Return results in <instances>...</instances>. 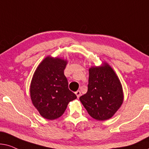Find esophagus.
<instances>
[{"label": "esophagus", "mask_w": 149, "mask_h": 149, "mask_svg": "<svg viewBox=\"0 0 149 149\" xmlns=\"http://www.w3.org/2000/svg\"><path fill=\"white\" fill-rule=\"evenodd\" d=\"M75 93H76V95L77 97H78V98L80 97V95H81V92H80V91H77Z\"/></svg>", "instance_id": "esophagus-1"}]
</instances>
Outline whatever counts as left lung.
<instances>
[{
    "label": "left lung",
    "mask_w": 149,
    "mask_h": 149,
    "mask_svg": "<svg viewBox=\"0 0 149 149\" xmlns=\"http://www.w3.org/2000/svg\"><path fill=\"white\" fill-rule=\"evenodd\" d=\"M104 65L89 69L88 91L80 97L89 115L99 120L110 118L123 102L119 79L110 65Z\"/></svg>",
    "instance_id": "left-lung-1"
}]
</instances>
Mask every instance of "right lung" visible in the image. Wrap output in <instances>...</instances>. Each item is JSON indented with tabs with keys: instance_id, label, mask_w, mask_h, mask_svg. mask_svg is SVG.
Here are the masks:
<instances>
[{
	"instance_id": "1",
	"label": "right lung",
	"mask_w": 149,
	"mask_h": 149,
	"mask_svg": "<svg viewBox=\"0 0 149 149\" xmlns=\"http://www.w3.org/2000/svg\"><path fill=\"white\" fill-rule=\"evenodd\" d=\"M67 61L47 56L35 71L31 84V97L43 118L54 120L62 116L77 96L68 88L64 75Z\"/></svg>"
}]
</instances>
